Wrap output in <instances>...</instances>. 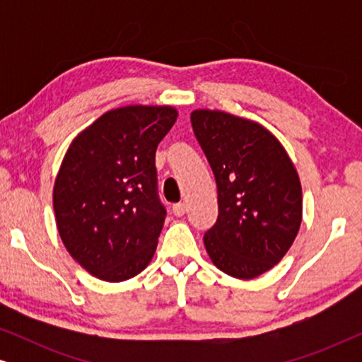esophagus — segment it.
Here are the masks:
<instances>
[{"label":"esophagus","instance_id":"esophagus-1","mask_svg":"<svg viewBox=\"0 0 362 362\" xmlns=\"http://www.w3.org/2000/svg\"><path fill=\"white\" fill-rule=\"evenodd\" d=\"M173 214H175L176 217H181L186 214V204L185 202H177V204L173 206Z\"/></svg>","mask_w":362,"mask_h":362}]
</instances>
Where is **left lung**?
I'll list each match as a JSON object with an SVG mask.
<instances>
[{
    "label": "left lung",
    "instance_id": "8db88e82",
    "mask_svg": "<svg viewBox=\"0 0 362 362\" xmlns=\"http://www.w3.org/2000/svg\"><path fill=\"white\" fill-rule=\"evenodd\" d=\"M191 125L217 185L219 216L204 234L212 264L255 279L284 259L301 224V185L281 143L259 123L194 110Z\"/></svg>",
    "mask_w": 362,
    "mask_h": 362
}]
</instances>
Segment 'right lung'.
Segmentation results:
<instances>
[{
	"mask_svg": "<svg viewBox=\"0 0 362 362\" xmlns=\"http://www.w3.org/2000/svg\"><path fill=\"white\" fill-rule=\"evenodd\" d=\"M176 118L173 107L115 108L86 128L64 156L54 185L59 235L97 279L128 280L153 259L166 217L155 155Z\"/></svg>",
	"mask_w": 362,
	"mask_h": 362,
	"instance_id": "obj_1",
	"label": "right lung"
}]
</instances>
